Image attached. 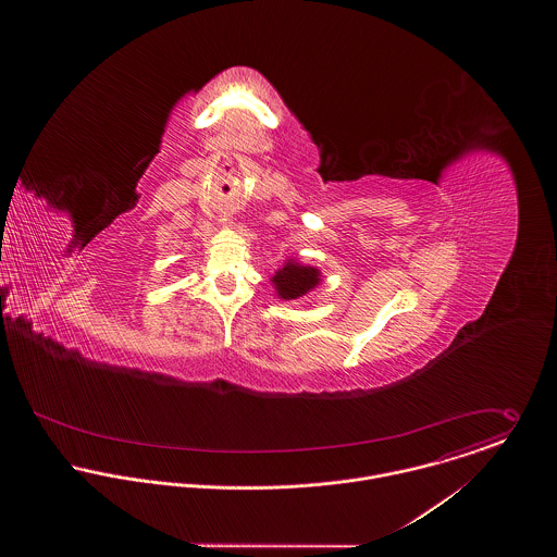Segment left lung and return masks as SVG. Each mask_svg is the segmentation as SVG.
<instances>
[{
  "instance_id": "left-lung-1",
  "label": "left lung",
  "mask_w": 557,
  "mask_h": 557,
  "mask_svg": "<svg viewBox=\"0 0 557 557\" xmlns=\"http://www.w3.org/2000/svg\"><path fill=\"white\" fill-rule=\"evenodd\" d=\"M272 283L276 285V292L281 298L298 300L307 292H311L315 285H319V272L315 268L289 261L285 268H281L274 274Z\"/></svg>"
}]
</instances>
